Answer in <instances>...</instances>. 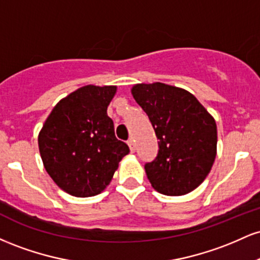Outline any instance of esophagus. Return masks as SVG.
<instances>
[{"mask_svg": "<svg viewBox=\"0 0 260 260\" xmlns=\"http://www.w3.org/2000/svg\"><path fill=\"white\" fill-rule=\"evenodd\" d=\"M128 145H129V149H131V151H132V153H134V151H136V143H134V139L133 138H129L128 139Z\"/></svg>", "mask_w": 260, "mask_h": 260, "instance_id": "esophagus-1", "label": "esophagus"}]
</instances>
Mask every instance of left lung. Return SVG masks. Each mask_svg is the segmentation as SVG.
<instances>
[{
  "instance_id": "1",
  "label": "left lung",
  "mask_w": 260,
  "mask_h": 260,
  "mask_svg": "<svg viewBox=\"0 0 260 260\" xmlns=\"http://www.w3.org/2000/svg\"><path fill=\"white\" fill-rule=\"evenodd\" d=\"M132 95L159 139L157 156L144 166L149 182L165 196L192 192L215 161V120L194 95L177 86L136 84Z\"/></svg>"
}]
</instances>
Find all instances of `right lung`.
Returning a JSON list of instances; mask_svg holds the SVG:
<instances>
[{"label": "right lung", "instance_id": "obj_1", "mask_svg": "<svg viewBox=\"0 0 260 260\" xmlns=\"http://www.w3.org/2000/svg\"><path fill=\"white\" fill-rule=\"evenodd\" d=\"M116 86L85 85L53 107L39 133L45 170L71 196L85 198L105 189L129 148L115 136L107 106Z\"/></svg>", "mask_w": 260, "mask_h": 260}]
</instances>
